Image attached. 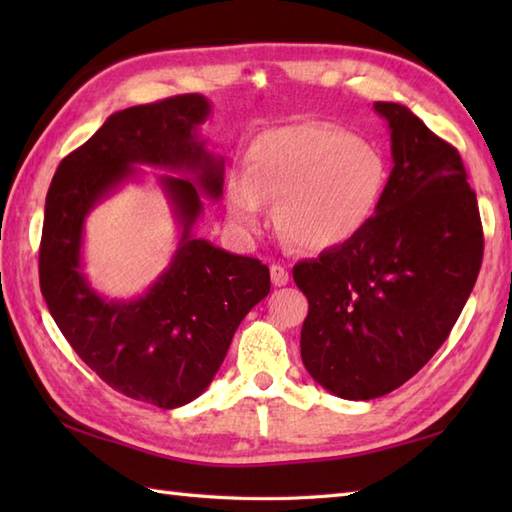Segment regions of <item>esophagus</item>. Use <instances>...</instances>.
<instances>
[{
	"mask_svg": "<svg viewBox=\"0 0 512 512\" xmlns=\"http://www.w3.org/2000/svg\"><path fill=\"white\" fill-rule=\"evenodd\" d=\"M270 279H273L275 286H286L290 275H288V270L284 266L273 264V266H270Z\"/></svg>",
	"mask_w": 512,
	"mask_h": 512,
	"instance_id": "obj_1",
	"label": "esophagus"
}]
</instances>
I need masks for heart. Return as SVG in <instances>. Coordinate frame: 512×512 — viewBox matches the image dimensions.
Listing matches in <instances>:
<instances>
[{
	"instance_id": "1",
	"label": "heart",
	"mask_w": 512,
	"mask_h": 512,
	"mask_svg": "<svg viewBox=\"0 0 512 512\" xmlns=\"http://www.w3.org/2000/svg\"><path fill=\"white\" fill-rule=\"evenodd\" d=\"M387 187V162L376 145L347 129L319 123L266 129L248 147L246 171L228 173L224 204L242 235L266 224L279 200L277 226L301 250L350 242L372 220Z\"/></svg>"
}]
</instances>
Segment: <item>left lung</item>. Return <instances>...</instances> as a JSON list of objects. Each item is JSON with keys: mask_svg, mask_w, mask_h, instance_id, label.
<instances>
[{"mask_svg": "<svg viewBox=\"0 0 512 512\" xmlns=\"http://www.w3.org/2000/svg\"><path fill=\"white\" fill-rule=\"evenodd\" d=\"M387 118L394 169L350 242L303 259L301 358L334 396L372 400L418 374L447 341L480 275L484 233L458 149L398 103Z\"/></svg>", "mask_w": 512, "mask_h": 512, "instance_id": "1", "label": "left lung"}]
</instances>
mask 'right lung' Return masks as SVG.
Returning a JSON list of instances; mask_svg holds the SVG:
<instances>
[{"mask_svg":"<svg viewBox=\"0 0 512 512\" xmlns=\"http://www.w3.org/2000/svg\"><path fill=\"white\" fill-rule=\"evenodd\" d=\"M209 114L202 94L116 112L61 160L46 195L39 284L54 323L103 383L160 409L187 405L211 385L237 325L270 292L259 259L191 235L202 191L217 200L224 184V160L198 134ZM136 164L191 172L196 182L161 179L183 226L170 268L143 298L107 302L80 270L82 224L96 201L135 175Z\"/></svg>","mask_w":512,"mask_h":512,"instance_id":"obj_1","label":"right lung"}]
</instances>
